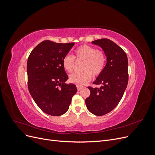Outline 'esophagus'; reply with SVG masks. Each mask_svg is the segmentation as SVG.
<instances>
[{
	"label": "esophagus",
	"instance_id": "esophagus-1",
	"mask_svg": "<svg viewBox=\"0 0 155 155\" xmlns=\"http://www.w3.org/2000/svg\"><path fill=\"white\" fill-rule=\"evenodd\" d=\"M81 88H82V87H81L77 86V89H78V91H80V90H81Z\"/></svg>",
	"mask_w": 155,
	"mask_h": 155
}]
</instances>
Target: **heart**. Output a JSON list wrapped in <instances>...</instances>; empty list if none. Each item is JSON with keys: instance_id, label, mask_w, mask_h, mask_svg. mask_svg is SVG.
<instances>
[{"instance_id": "b5f03b06", "label": "heart", "mask_w": 155, "mask_h": 155, "mask_svg": "<svg viewBox=\"0 0 155 155\" xmlns=\"http://www.w3.org/2000/svg\"><path fill=\"white\" fill-rule=\"evenodd\" d=\"M74 53L75 58L78 61H85L82 67L84 72L70 75L69 80L78 86L81 87L90 81L92 76H97L103 72L105 66L106 58L103 51L87 45L79 46L75 50ZM74 63L75 59L70 55L64 56L62 61L64 69L68 72L73 71Z\"/></svg>"}]
</instances>
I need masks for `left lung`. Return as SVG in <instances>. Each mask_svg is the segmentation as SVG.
Here are the masks:
<instances>
[{"label":"left lung","instance_id":"8db88e82","mask_svg":"<svg viewBox=\"0 0 155 155\" xmlns=\"http://www.w3.org/2000/svg\"><path fill=\"white\" fill-rule=\"evenodd\" d=\"M92 43L104 50L107 63L93 82L100 87H88L91 95L85 104L91 113L103 116L113 110L123 97L128 83V59L123 49L110 39H97Z\"/></svg>","mask_w":155,"mask_h":155}]
</instances>
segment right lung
<instances>
[{"mask_svg":"<svg viewBox=\"0 0 155 155\" xmlns=\"http://www.w3.org/2000/svg\"><path fill=\"white\" fill-rule=\"evenodd\" d=\"M74 43H57L44 41L37 45L27 61L28 86L35 104L45 113L61 116L71 104L76 86L68 79L62 61Z\"/></svg>","mask_w":155,"mask_h":155,"instance_id":"1","label":"right lung"}]
</instances>
